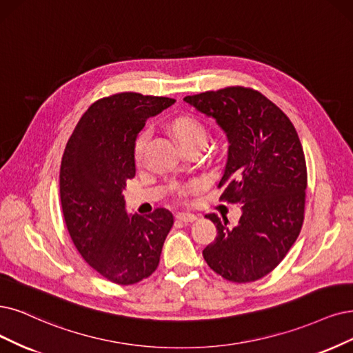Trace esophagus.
Masks as SVG:
<instances>
[{"instance_id": "obj_1", "label": "esophagus", "mask_w": 353, "mask_h": 353, "mask_svg": "<svg viewBox=\"0 0 353 353\" xmlns=\"http://www.w3.org/2000/svg\"><path fill=\"white\" fill-rule=\"evenodd\" d=\"M176 218L180 221V223H185V224H189V223H193V221H196V215L189 214V212H179L176 215Z\"/></svg>"}]
</instances>
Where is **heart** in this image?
Wrapping results in <instances>:
<instances>
[{
    "mask_svg": "<svg viewBox=\"0 0 353 353\" xmlns=\"http://www.w3.org/2000/svg\"><path fill=\"white\" fill-rule=\"evenodd\" d=\"M173 130L177 137V139L181 142H189V141H206V130L205 128L194 119H179L173 125ZM150 138L148 130H143V132L138 137L134 148L135 160L139 161L143 154V148H145L147 142Z\"/></svg>",
    "mask_w": 353,
    "mask_h": 353,
    "instance_id": "1",
    "label": "heart"
}]
</instances>
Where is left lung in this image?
Instances as JSON below:
<instances>
[{
  "mask_svg": "<svg viewBox=\"0 0 353 353\" xmlns=\"http://www.w3.org/2000/svg\"><path fill=\"white\" fill-rule=\"evenodd\" d=\"M192 108L215 119L228 141L218 188L221 198L241 203L234 227L216 214L215 241L202 254L210 268L231 282L266 276L290 252L304 221L307 167L291 121L259 91L227 87L185 97Z\"/></svg>",
  "mask_w": 353,
  "mask_h": 353,
  "instance_id": "left-lung-1",
  "label": "left lung"
}]
</instances>
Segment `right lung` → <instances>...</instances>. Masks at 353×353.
Returning <instances> with one entry per match:
<instances>
[{
  "label": "right lung",
  "mask_w": 353,
  "mask_h": 353,
  "mask_svg": "<svg viewBox=\"0 0 353 353\" xmlns=\"http://www.w3.org/2000/svg\"><path fill=\"white\" fill-rule=\"evenodd\" d=\"M174 99L119 93L91 104L77 123L62 157V212L77 250L103 278L132 285L160 263L173 215L126 212L123 189L135 176V141L148 117Z\"/></svg>",
  "instance_id": "obj_1"
}]
</instances>
